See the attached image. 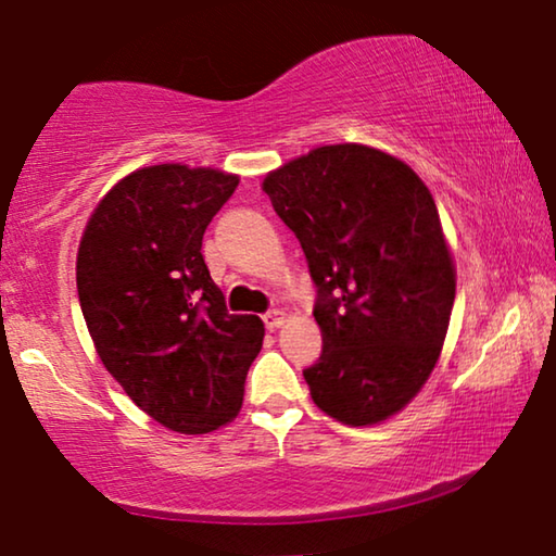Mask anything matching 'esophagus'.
<instances>
[{
    "mask_svg": "<svg viewBox=\"0 0 556 556\" xmlns=\"http://www.w3.org/2000/svg\"><path fill=\"white\" fill-rule=\"evenodd\" d=\"M263 321H265V326H268L270 331H276V329H280V326L288 321V314H286L283 308H273V311H268V314L263 316Z\"/></svg>",
    "mask_w": 556,
    "mask_h": 556,
    "instance_id": "esophagus-1",
    "label": "esophagus"
}]
</instances>
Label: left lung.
Listing matches in <instances>:
<instances>
[{
  "label": "left lung",
  "instance_id": "1",
  "mask_svg": "<svg viewBox=\"0 0 556 556\" xmlns=\"http://www.w3.org/2000/svg\"><path fill=\"white\" fill-rule=\"evenodd\" d=\"M318 288L324 352L303 369L316 407L362 428L397 415L443 349L455 265L435 200L405 162L318 147L263 179Z\"/></svg>",
  "mask_w": 556,
  "mask_h": 556
}]
</instances>
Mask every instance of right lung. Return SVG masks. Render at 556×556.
<instances>
[{
  "label": "right lung",
  "mask_w": 556,
  "mask_h": 556,
  "mask_svg": "<svg viewBox=\"0 0 556 556\" xmlns=\"http://www.w3.org/2000/svg\"><path fill=\"white\" fill-rule=\"evenodd\" d=\"M238 174L156 164L111 187L83 230L75 278L90 339L124 392L164 428L202 435L238 417L263 321L235 316L202 235Z\"/></svg>",
  "instance_id": "obj_1"
}]
</instances>
